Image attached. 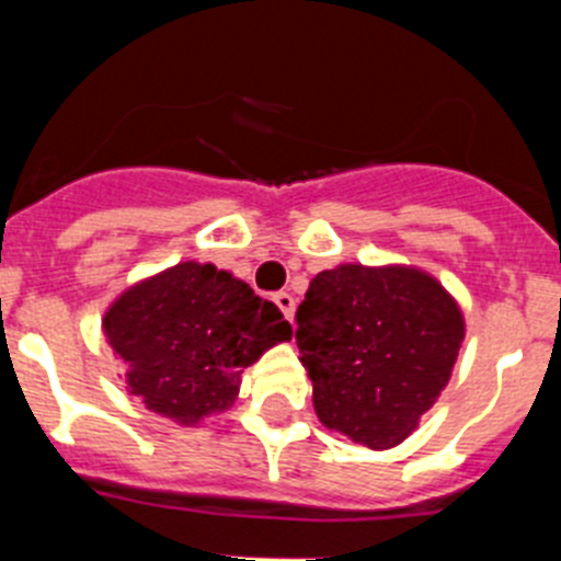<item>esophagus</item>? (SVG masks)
Listing matches in <instances>:
<instances>
[{"instance_id":"obj_1","label":"esophagus","mask_w":561,"mask_h":561,"mask_svg":"<svg viewBox=\"0 0 561 561\" xmlns=\"http://www.w3.org/2000/svg\"><path fill=\"white\" fill-rule=\"evenodd\" d=\"M275 306L280 311H284V317H286V320H289V323H291V320H295V297H291L289 291H277V295H275Z\"/></svg>"}]
</instances>
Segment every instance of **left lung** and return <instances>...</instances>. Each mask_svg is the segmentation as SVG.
<instances>
[{"label": "left lung", "instance_id": "left-lung-1", "mask_svg": "<svg viewBox=\"0 0 561 561\" xmlns=\"http://www.w3.org/2000/svg\"><path fill=\"white\" fill-rule=\"evenodd\" d=\"M463 311L419 266L340 264L311 277L297 348L317 419L368 449H390L447 388Z\"/></svg>", "mask_w": 561, "mask_h": 561}]
</instances>
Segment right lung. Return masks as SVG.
I'll return each instance as SVG.
<instances>
[{"instance_id":"add662e5","label":"right lung","mask_w":561,"mask_h":561,"mask_svg":"<svg viewBox=\"0 0 561 561\" xmlns=\"http://www.w3.org/2000/svg\"><path fill=\"white\" fill-rule=\"evenodd\" d=\"M103 336L126 365L128 393L193 427L232 408L244 368L291 340V325L230 272L182 261L114 297Z\"/></svg>"}]
</instances>
